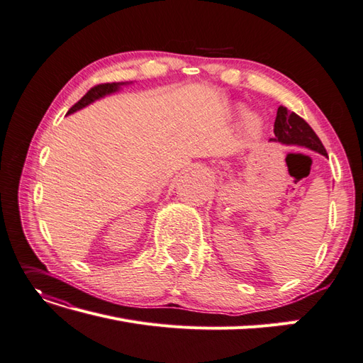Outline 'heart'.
<instances>
[{
	"label": "heart",
	"mask_w": 363,
	"mask_h": 363,
	"mask_svg": "<svg viewBox=\"0 0 363 363\" xmlns=\"http://www.w3.org/2000/svg\"><path fill=\"white\" fill-rule=\"evenodd\" d=\"M257 128H259V123H257V121H256L255 118L250 119V121H248V130H250V132H256Z\"/></svg>",
	"instance_id": "1"
}]
</instances>
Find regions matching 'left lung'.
I'll return each instance as SVG.
<instances>
[{
  "instance_id": "8db88e82",
  "label": "left lung",
  "mask_w": 363,
  "mask_h": 363,
  "mask_svg": "<svg viewBox=\"0 0 363 363\" xmlns=\"http://www.w3.org/2000/svg\"><path fill=\"white\" fill-rule=\"evenodd\" d=\"M274 141L284 144L303 145L327 156V150H325L320 139L314 133V130L308 125V123L284 106L277 108V115L274 121Z\"/></svg>"
}]
</instances>
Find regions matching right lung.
Listing matches in <instances>:
<instances>
[{
    "mask_svg": "<svg viewBox=\"0 0 363 363\" xmlns=\"http://www.w3.org/2000/svg\"><path fill=\"white\" fill-rule=\"evenodd\" d=\"M118 86H119V84H116V82H104V84H98V86H95V87H91V89L86 93V95L82 96V98L77 102V104L69 110V113H73V111H77V110H79V108H82V107H86L87 104H90V102H93V101L101 98V96L107 95V93L115 91V90L118 89Z\"/></svg>",
    "mask_w": 363,
    "mask_h": 363,
    "instance_id": "right-lung-1",
    "label": "right lung"
}]
</instances>
